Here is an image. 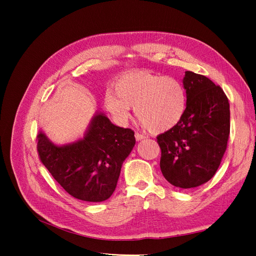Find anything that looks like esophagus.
Masks as SVG:
<instances>
[{"instance_id": "34e87169", "label": "esophagus", "mask_w": 256, "mask_h": 256, "mask_svg": "<svg viewBox=\"0 0 256 256\" xmlns=\"http://www.w3.org/2000/svg\"><path fill=\"white\" fill-rule=\"evenodd\" d=\"M134 136H136V141H141V140H143V138H146L145 136H143V134H138V132H136Z\"/></svg>"}]
</instances>
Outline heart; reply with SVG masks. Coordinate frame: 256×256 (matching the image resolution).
I'll list each match as a JSON object with an SVG mask.
<instances>
[{"label": "heart", "mask_w": 256, "mask_h": 256, "mask_svg": "<svg viewBox=\"0 0 256 256\" xmlns=\"http://www.w3.org/2000/svg\"><path fill=\"white\" fill-rule=\"evenodd\" d=\"M187 104V92L180 80L147 70L122 76L104 97L106 109L118 120H127L130 108L134 106L136 118L154 132L175 127Z\"/></svg>", "instance_id": "1"}]
</instances>
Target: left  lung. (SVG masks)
I'll use <instances>...</instances> for the list:
<instances>
[{
    "instance_id": "8db88e82",
    "label": "left lung",
    "mask_w": 256,
    "mask_h": 256,
    "mask_svg": "<svg viewBox=\"0 0 256 256\" xmlns=\"http://www.w3.org/2000/svg\"><path fill=\"white\" fill-rule=\"evenodd\" d=\"M187 109L175 127L157 136L160 168L175 187L191 189L216 174L230 136V104L223 90L205 76L186 72Z\"/></svg>"
}]
</instances>
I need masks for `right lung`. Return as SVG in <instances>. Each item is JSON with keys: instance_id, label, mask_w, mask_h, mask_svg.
Instances as JSON below:
<instances>
[{"instance_id": "obj_1", "label": "right lung", "mask_w": 256, "mask_h": 256, "mask_svg": "<svg viewBox=\"0 0 256 256\" xmlns=\"http://www.w3.org/2000/svg\"><path fill=\"white\" fill-rule=\"evenodd\" d=\"M37 150L66 192L85 202H102L116 188L122 162L136 144L131 129L115 126L102 112L92 116L83 138L54 144L40 130Z\"/></svg>"}]
</instances>
